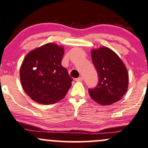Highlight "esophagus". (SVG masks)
Here are the masks:
<instances>
[{"instance_id": "1", "label": "esophagus", "mask_w": 148, "mask_h": 148, "mask_svg": "<svg viewBox=\"0 0 148 148\" xmlns=\"http://www.w3.org/2000/svg\"><path fill=\"white\" fill-rule=\"evenodd\" d=\"M75 80L77 81V82H82V81L83 80V78H82V77H78V78L76 79Z\"/></svg>"}]
</instances>
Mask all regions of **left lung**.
I'll return each mask as SVG.
<instances>
[{"label": "left lung", "instance_id": "left-lung-1", "mask_svg": "<svg viewBox=\"0 0 148 148\" xmlns=\"http://www.w3.org/2000/svg\"><path fill=\"white\" fill-rule=\"evenodd\" d=\"M91 58L99 75L96 88L88 89L93 100L102 106L119 101L128 87V73L116 52L106 47L91 50Z\"/></svg>", "mask_w": 148, "mask_h": 148}]
</instances>
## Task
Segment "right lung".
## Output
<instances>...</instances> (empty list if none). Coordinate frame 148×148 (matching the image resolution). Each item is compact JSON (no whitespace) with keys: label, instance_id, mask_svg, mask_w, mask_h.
Segmentation results:
<instances>
[{"label":"right lung","instance_id":"add662e5","mask_svg":"<svg viewBox=\"0 0 148 148\" xmlns=\"http://www.w3.org/2000/svg\"><path fill=\"white\" fill-rule=\"evenodd\" d=\"M62 46L47 43L30 51L20 69L23 90L39 103L49 105L62 100L71 86L72 78L62 66Z\"/></svg>","mask_w":148,"mask_h":148}]
</instances>
